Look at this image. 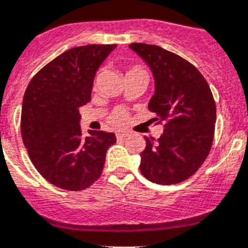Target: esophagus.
<instances>
[{
  "label": "esophagus",
  "instance_id": "34e87169",
  "mask_svg": "<svg viewBox=\"0 0 248 248\" xmlns=\"http://www.w3.org/2000/svg\"><path fill=\"white\" fill-rule=\"evenodd\" d=\"M126 136H128V133H125V132H118V133H116V138H118V139H124Z\"/></svg>",
  "mask_w": 248,
  "mask_h": 248
}]
</instances>
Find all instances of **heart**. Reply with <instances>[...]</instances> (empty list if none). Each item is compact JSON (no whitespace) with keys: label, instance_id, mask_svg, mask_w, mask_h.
Returning <instances> with one entry per match:
<instances>
[{"label":"heart","instance_id":"obj_1","mask_svg":"<svg viewBox=\"0 0 248 248\" xmlns=\"http://www.w3.org/2000/svg\"><path fill=\"white\" fill-rule=\"evenodd\" d=\"M128 73H147V71L139 65H136V67H132L129 69ZM109 122L111 123L114 126H123L125 125L126 122H128V112L123 109H116L110 114L109 116Z\"/></svg>","mask_w":248,"mask_h":248}]
</instances>
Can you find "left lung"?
<instances>
[{
    "label": "left lung",
    "instance_id": "1",
    "mask_svg": "<svg viewBox=\"0 0 248 248\" xmlns=\"http://www.w3.org/2000/svg\"><path fill=\"white\" fill-rule=\"evenodd\" d=\"M155 77V95L148 109L163 123L158 139L146 138L139 170L152 183L172 185L199 170L212 148L217 109L210 87L186 59L151 44L133 43Z\"/></svg>",
    "mask_w": 248,
    "mask_h": 248
}]
</instances>
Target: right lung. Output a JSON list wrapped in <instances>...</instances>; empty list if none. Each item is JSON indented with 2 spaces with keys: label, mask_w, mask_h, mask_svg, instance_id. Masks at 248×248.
Returning <instances> with one entry per match:
<instances>
[{
  "label": "right lung",
  "mask_w": 248,
  "mask_h": 248,
  "mask_svg": "<svg viewBox=\"0 0 248 248\" xmlns=\"http://www.w3.org/2000/svg\"><path fill=\"white\" fill-rule=\"evenodd\" d=\"M116 44H90L67 50L44 65L24 95L21 136L38 172L69 191L101 176L114 133L90 130L83 137L78 109L91 100L96 71Z\"/></svg>",
  "instance_id": "1"
}]
</instances>
